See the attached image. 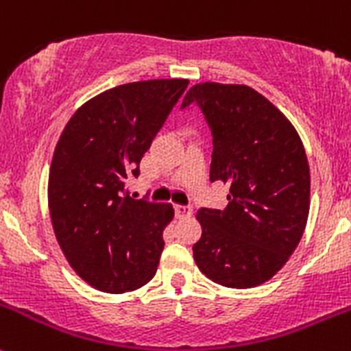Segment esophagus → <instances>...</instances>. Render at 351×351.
I'll use <instances>...</instances> for the list:
<instances>
[{
	"label": "esophagus",
	"instance_id": "esophagus-1",
	"mask_svg": "<svg viewBox=\"0 0 351 351\" xmlns=\"http://www.w3.org/2000/svg\"><path fill=\"white\" fill-rule=\"evenodd\" d=\"M175 213H176V216L180 217V219H186V217L192 216V207H190V206H180V204H176Z\"/></svg>",
	"mask_w": 351,
	"mask_h": 351
}]
</instances>
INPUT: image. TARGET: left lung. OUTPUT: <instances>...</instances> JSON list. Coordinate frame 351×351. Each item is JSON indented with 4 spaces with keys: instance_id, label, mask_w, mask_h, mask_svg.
<instances>
[{
    "instance_id": "obj_1",
    "label": "left lung",
    "mask_w": 351,
    "mask_h": 351,
    "mask_svg": "<svg viewBox=\"0 0 351 351\" xmlns=\"http://www.w3.org/2000/svg\"><path fill=\"white\" fill-rule=\"evenodd\" d=\"M202 108L214 137L210 182L230 186L224 209H200L193 261L228 288L269 281L293 254L311 209V168L291 121L243 84L200 82L182 108Z\"/></svg>"
}]
</instances>
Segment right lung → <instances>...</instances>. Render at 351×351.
<instances>
[{"label":"right lung","mask_w":351,"mask_h":351,"mask_svg":"<svg viewBox=\"0 0 351 351\" xmlns=\"http://www.w3.org/2000/svg\"><path fill=\"white\" fill-rule=\"evenodd\" d=\"M186 85V78L118 85L82 104L61 132L47 182L51 223L71 269L96 290H138L158 271L175 210L132 199L125 182L138 176Z\"/></svg>","instance_id":"1"}]
</instances>
